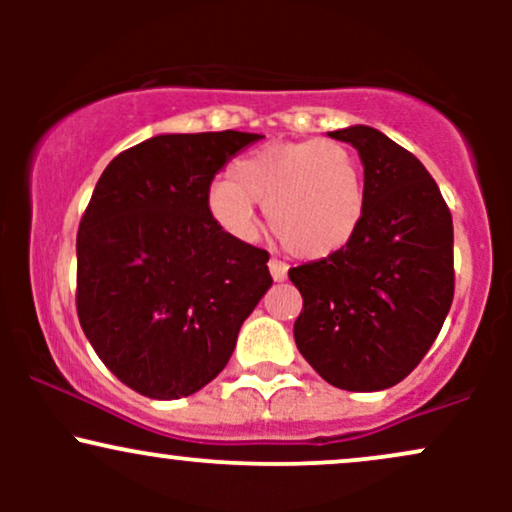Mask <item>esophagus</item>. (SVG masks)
I'll use <instances>...</instances> for the list:
<instances>
[{"mask_svg":"<svg viewBox=\"0 0 512 512\" xmlns=\"http://www.w3.org/2000/svg\"><path fill=\"white\" fill-rule=\"evenodd\" d=\"M269 272H272L274 281H284L286 274H289V264L281 260H269Z\"/></svg>","mask_w":512,"mask_h":512,"instance_id":"esophagus-1","label":"esophagus"}]
</instances>
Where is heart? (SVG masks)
<instances>
[{
  "label": "heart",
  "instance_id": "1",
  "mask_svg": "<svg viewBox=\"0 0 512 512\" xmlns=\"http://www.w3.org/2000/svg\"><path fill=\"white\" fill-rule=\"evenodd\" d=\"M255 202L286 250L330 255L354 236L363 216V175L356 156L334 139L267 144L228 168L209 192V214L226 233L248 238Z\"/></svg>",
  "mask_w": 512,
  "mask_h": 512
}]
</instances>
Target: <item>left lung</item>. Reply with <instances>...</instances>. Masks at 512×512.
<instances>
[{"instance_id":"left-lung-1","label":"left lung","mask_w":512,"mask_h":512,"mask_svg":"<svg viewBox=\"0 0 512 512\" xmlns=\"http://www.w3.org/2000/svg\"><path fill=\"white\" fill-rule=\"evenodd\" d=\"M363 161V216L322 260L289 269L303 296L293 337L327 383L349 392L397 385L436 342L452 296V216L436 180L378 129L330 132Z\"/></svg>"}]
</instances>
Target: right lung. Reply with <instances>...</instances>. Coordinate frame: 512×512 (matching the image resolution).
Returning a JSON list of instances; mask_svg holds the SVG:
<instances>
[{"mask_svg": "<svg viewBox=\"0 0 512 512\" xmlns=\"http://www.w3.org/2000/svg\"><path fill=\"white\" fill-rule=\"evenodd\" d=\"M257 139L233 129L146 139L108 163L81 216V330L139 395L180 399L211 383L272 286L269 252L209 214L214 175Z\"/></svg>", "mask_w": 512, "mask_h": 512, "instance_id": "1", "label": "right lung"}]
</instances>
